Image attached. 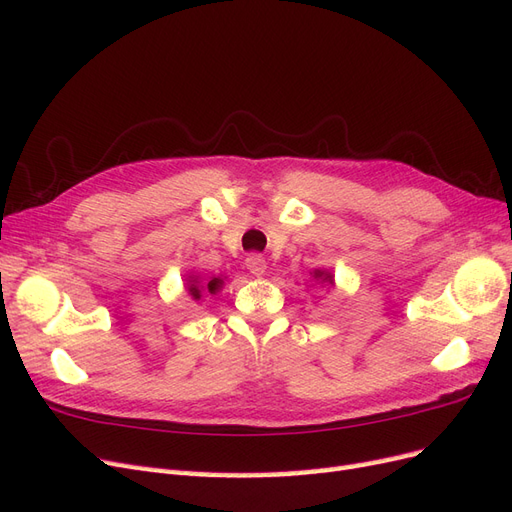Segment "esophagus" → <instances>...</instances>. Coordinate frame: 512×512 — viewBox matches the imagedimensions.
Segmentation results:
<instances>
[{
	"label": "esophagus",
	"mask_w": 512,
	"mask_h": 512,
	"mask_svg": "<svg viewBox=\"0 0 512 512\" xmlns=\"http://www.w3.org/2000/svg\"><path fill=\"white\" fill-rule=\"evenodd\" d=\"M245 265H247V269H250V273H254V275H265V269H267V260L262 258L260 254H252V256H247V260H245Z\"/></svg>",
	"instance_id": "34e87169"
}]
</instances>
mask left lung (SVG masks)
<instances>
[{"label":"left lung","instance_id":"8db88e82","mask_svg":"<svg viewBox=\"0 0 512 512\" xmlns=\"http://www.w3.org/2000/svg\"><path fill=\"white\" fill-rule=\"evenodd\" d=\"M314 277H318L320 282H327L329 286H333V277H331V273H324V271H316L314 273Z\"/></svg>","mask_w":512,"mask_h":512}]
</instances>
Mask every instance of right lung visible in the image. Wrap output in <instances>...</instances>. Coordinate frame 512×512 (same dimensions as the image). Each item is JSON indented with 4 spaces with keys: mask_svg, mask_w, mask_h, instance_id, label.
I'll use <instances>...</instances> for the list:
<instances>
[{
    "mask_svg": "<svg viewBox=\"0 0 512 512\" xmlns=\"http://www.w3.org/2000/svg\"><path fill=\"white\" fill-rule=\"evenodd\" d=\"M222 286V280H220V277H213V280L207 284V286H198V282L196 280H190V294H192V297L194 299H200V292H203V290H209V292H215V290H218Z\"/></svg>",
    "mask_w": 512,
    "mask_h": 512,
    "instance_id": "right-lung-1",
    "label": "right lung"
}]
</instances>
